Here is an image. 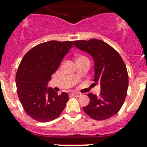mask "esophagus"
Here are the masks:
<instances>
[{
	"label": "esophagus",
	"mask_w": 147,
	"mask_h": 147,
	"mask_svg": "<svg viewBox=\"0 0 147 147\" xmlns=\"http://www.w3.org/2000/svg\"><path fill=\"white\" fill-rule=\"evenodd\" d=\"M71 96H75V97H79L81 96V94H78V93H71Z\"/></svg>",
	"instance_id": "esophagus-1"
}]
</instances>
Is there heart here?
I'll return each mask as SVG.
<instances>
[{
    "instance_id": "heart-1",
    "label": "heart",
    "mask_w": 147,
    "mask_h": 147,
    "mask_svg": "<svg viewBox=\"0 0 147 147\" xmlns=\"http://www.w3.org/2000/svg\"><path fill=\"white\" fill-rule=\"evenodd\" d=\"M85 56H82V55H80V56H78V58H77V59H85Z\"/></svg>"
}]
</instances>
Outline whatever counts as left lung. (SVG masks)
Instances as JSON below:
<instances>
[{
    "instance_id": "obj_1",
    "label": "left lung",
    "mask_w": 147,
    "mask_h": 147,
    "mask_svg": "<svg viewBox=\"0 0 147 147\" xmlns=\"http://www.w3.org/2000/svg\"><path fill=\"white\" fill-rule=\"evenodd\" d=\"M74 46L89 54L94 62V85H100V96L88 94L90 102L84 111L97 121L114 116L122 107L128 88L127 68L119 53L102 40L74 41Z\"/></svg>"
}]
</instances>
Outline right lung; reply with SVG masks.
<instances>
[{
    "label": "right lung",
    "instance_id": "add662e5",
    "mask_svg": "<svg viewBox=\"0 0 147 147\" xmlns=\"http://www.w3.org/2000/svg\"><path fill=\"white\" fill-rule=\"evenodd\" d=\"M72 47L71 41L42 42L32 48L20 62L16 75L17 94L25 112L36 121L57 118L69 100L67 93L58 94L47 85Z\"/></svg>",
    "mask_w": 147,
    "mask_h": 147
}]
</instances>
